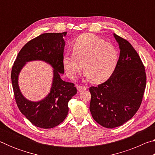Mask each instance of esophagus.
Segmentation results:
<instances>
[{
    "label": "esophagus",
    "mask_w": 155,
    "mask_h": 155,
    "mask_svg": "<svg viewBox=\"0 0 155 155\" xmlns=\"http://www.w3.org/2000/svg\"><path fill=\"white\" fill-rule=\"evenodd\" d=\"M77 88L78 91H79V92H81V91H85L86 89H87V87H84V86H80V85H77Z\"/></svg>",
    "instance_id": "1"
}]
</instances>
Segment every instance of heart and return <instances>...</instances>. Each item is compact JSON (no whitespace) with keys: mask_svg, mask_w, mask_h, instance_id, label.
Returning <instances> with one entry per match:
<instances>
[{"mask_svg":"<svg viewBox=\"0 0 155 155\" xmlns=\"http://www.w3.org/2000/svg\"><path fill=\"white\" fill-rule=\"evenodd\" d=\"M72 54L62 58L63 67L68 77L74 79L83 67V76L100 83L108 80L116 69L119 51L114 44L90 33L81 35L72 45Z\"/></svg>","mask_w":155,"mask_h":155,"instance_id":"obj_1","label":"heart"}]
</instances>
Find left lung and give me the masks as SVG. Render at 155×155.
<instances>
[{"instance_id":"8db88e82","label":"left lung","mask_w":155,"mask_h":155,"mask_svg":"<svg viewBox=\"0 0 155 155\" xmlns=\"http://www.w3.org/2000/svg\"><path fill=\"white\" fill-rule=\"evenodd\" d=\"M120 57L114 74L98 87H91L90 110L93 118L103 127L124 124L134 116L141 105L146 88L145 68L127 40L114 33Z\"/></svg>"}]
</instances>
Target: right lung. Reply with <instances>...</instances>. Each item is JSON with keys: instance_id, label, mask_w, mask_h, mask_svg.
<instances>
[{"instance_id": "obj_1", "label": "right lung", "mask_w": 155, "mask_h": 155, "mask_svg": "<svg viewBox=\"0 0 155 155\" xmlns=\"http://www.w3.org/2000/svg\"><path fill=\"white\" fill-rule=\"evenodd\" d=\"M67 32L41 34L23 46L12 67V82L17 105L21 113L37 127L52 128L58 126L68 115V103L77 93L74 84L62 80L64 74L62 64L65 45L64 37ZM41 61L53 69L51 90L46 97L38 101L26 99L21 92L18 79L26 63Z\"/></svg>"}]
</instances>
